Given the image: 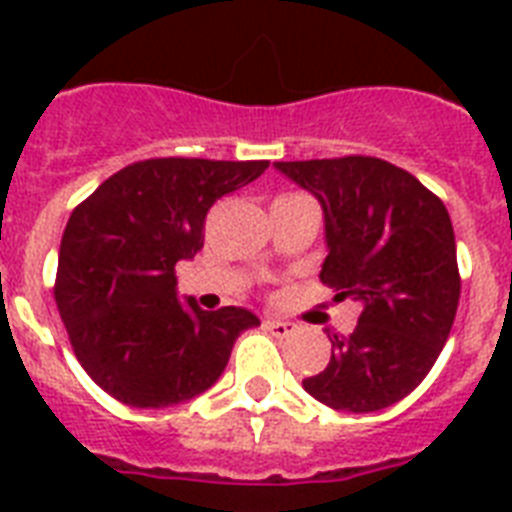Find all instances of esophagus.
I'll return each mask as SVG.
<instances>
[{
  "label": "esophagus",
  "instance_id": "34e87169",
  "mask_svg": "<svg viewBox=\"0 0 512 512\" xmlns=\"http://www.w3.org/2000/svg\"><path fill=\"white\" fill-rule=\"evenodd\" d=\"M263 327L276 337H289L295 332V324L292 321H281V319H265Z\"/></svg>",
  "mask_w": 512,
  "mask_h": 512
}]
</instances>
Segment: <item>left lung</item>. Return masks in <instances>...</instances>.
I'll list each match as a JSON object with an SVG mask.
<instances>
[{
	"mask_svg": "<svg viewBox=\"0 0 512 512\" xmlns=\"http://www.w3.org/2000/svg\"><path fill=\"white\" fill-rule=\"evenodd\" d=\"M319 199L335 300H358L348 337L329 335L324 372L303 380L340 412H380L420 385L449 340L460 303L457 244L444 201L396 164L374 156L276 162Z\"/></svg>",
	"mask_w": 512,
	"mask_h": 512,
	"instance_id": "obj_1",
	"label": "left lung"
}]
</instances>
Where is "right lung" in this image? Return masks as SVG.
<instances>
[{"instance_id": "obj_1", "label": "right lung", "mask_w": 512, "mask_h": 512, "mask_svg": "<svg viewBox=\"0 0 512 512\" xmlns=\"http://www.w3.org/2000/svg\"><path fill=\"white\" fill-rule=\"evenodd\" d=\"M268 162L146 159L95 188L68 217L55 303L79 364L108 396L138 409L183 404L212 388L247 308L201 311L177 300L175 265L204 247V217Z\"/></svg>"}]
</instances>
